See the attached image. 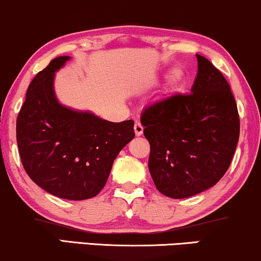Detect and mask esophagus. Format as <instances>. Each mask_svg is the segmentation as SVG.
I'll use <instances>...</instances> for the list:
<instances>
[{
  "mask_svg": "<svg viewBox=\"0 0 261 261\" xmlns=\"http://www.w3.org/2000/svg\"><path fill=\"white\" fill-rule=\"evenodd\" d=\"M134 130H135V135H136V136H141V135L143 134V126H142L141 123H138V121H136V124H135Z\"/></svg>",
  "mask_w": 261,
  "mask_h": 261,
  "instance_id": "obj_1",
  "label": "esophagus"
}]
</instances>
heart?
Instances as JSON below:
<instances>
[{"instance_id":"heart-1","label":"heart","mask_w":261,"mask_h":261,"mask_svg":"<svg viewBox=\"0 0 261 261\" xmlns=\"http://www.w3.org/2000/svg\"><path fill=\"white\" fill-rule=\"evenodd\" d=\"M184 79V72L182 68H173L172 71L170 72L169 75H167V82H169L170 87L177 88L182 84Z\"/></svg>"}]
</instances>
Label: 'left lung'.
<instances>
[{"label": "left lung", "mask_w": 261, "mask_h": 261, "mask_svg": "<svg viewBox=\"0 0 261 261\" xmlns=\"http://www.w3.org/2000/svg\"><path fill=\"white\" fill-rule=\"evenodd\" d=\"M190 95H174L141 115L150 144L148 160L156 189L186 199L212 188L229 169L240 137V118L226 79L196 54Z\"/></svg>", "instance_id": "1"}]
</instances>
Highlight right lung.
<instances>
[{"instance_id": "add662e5", "label": "right lung", "mask_w": 261, "mask_h": 261, "mask_svg": "<svg viewBox=\"0 0 261 261\" xmlns=\"http://www.w3.org/2000/svg\"><path fill=\"white\" fill-rule=\"evenodd\" d=\"M70 57H59L29 85L16 119L22 166L34 182L66 200L96 196L119 151L135 137L134 120L113 123L60 103L55 73Z\"/></svg>"}]
</instances>
